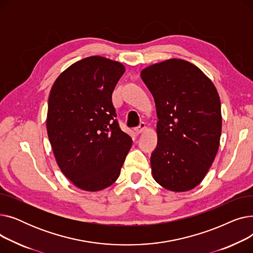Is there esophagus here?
Returning a JSON list of instances; mask_svg holds the SVG:
<instances>
[{"label":"esophagus","mask_w":253,"mask_h":253,"mask_svg":"<svg viewBox=\"0 0 253 253\" xmlns=\"http://www.w3.org/2000/svg\"><path fill=\"white\" fill-rule=\"evenodd\" d=\"M145 129H147V126H145V123L141 122L138 127H135V128H134V131H135L136 134H140V133H142V132H143Z\"/></svg>","instance_id":"obj_1"}]
</instances>
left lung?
<instances>
[{"instance_id": "8db88e82", "label": "left lung", "mask_w": 253, "mask_h": 253, "mask_svg": "<svg viewBox=\"0 0 253 253\" xmlns=\"http://www.w3.org/2000/svg\"><path fill=\"white\" fill-rule=\"evenodd\" d=\"M140 77L154 96L159 119L153 177L169 191H190L203 180L219 148L217 90L200 69L183 59L152 64Z\"/></svg>"}]
</instances>
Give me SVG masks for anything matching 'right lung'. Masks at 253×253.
<instances>
[{"mask_svg": "<svg viewBox=\"0 0 253 253\" xmlns=\"http://www.w3.org/2000/svg\"><path fill=\"white\" fill-rule=\"evenodd\" d=\"M124 72L121 62L90 56L69 66L51 88L49 141L62 173L81 190L97 192L112 185L132 145L115 119L112 101Z\"/></svg>", "mask_w": 253, "mask_h": 253, "instance_id": "obj_1", "label": "right lung"}]
</instances>
